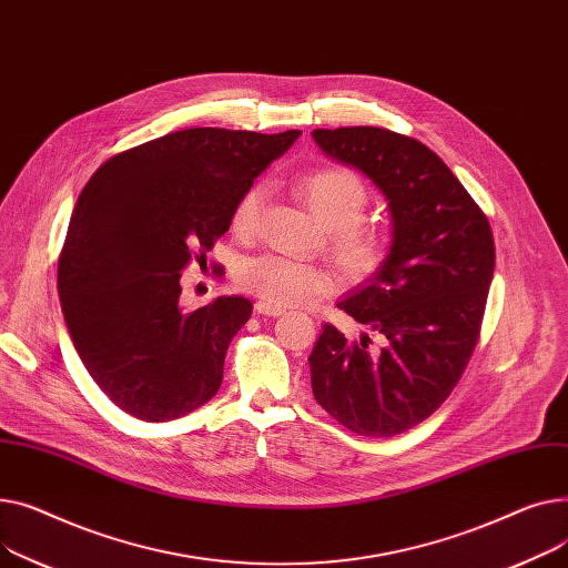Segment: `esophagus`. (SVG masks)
Here are the masks:
<instances>
[{"mask_svg":"<svg viewBox=\"0 0 568 568\" xmlns=\"http://www.w3.org/2000/svg\"><path fill=\"white\" fill-rule=\"evenodd\" d=\"M254 312L261 316H282L284 307L273 305V303H268V300H258V303L254 305Z\"/></svg>","mask_w":568,"mask_h":568,"instance_id":"obj_1","label":"esophagus"}]
</instances>
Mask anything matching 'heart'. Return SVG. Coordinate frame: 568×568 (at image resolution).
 <instances>
[{
  "label": "heart",
  "mask_w": 568,
  "mask_h": 568,
  "mask_svg": "<svg viewBox=\"0 0 568 568\" xmlns=\"http://www.w3.org/2000/svg\"><path fill=\"white\" fill-rule=\"evenodd\" d=\"M295 190L316 220L327 229V250L337 261L339 271L351 282H362L378 273L389 254L392 233L385 224L362 217L366 204H369V192H366L362 179L344 166H321V170L300 176ZM263 196L265 187L256 183L247 187L233 206L231 229L239 236H247L254 231ZM233 282L239 288L280 307L307 303V300L325 295L337 286L325 265L275 252L243 258L233 271Z\"/></svg>",
  "instance_id": "1"
}]
</instances>
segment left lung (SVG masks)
Here are the masks:
<instances>
[{"instance_id":"8db88e82","label":"left lung","mask_w":568,"mask_h":568,"mask_svg":"<svg viewBox=\"0 0 568 568\" xmlns=\"http://www.w3.org/2000/svg\"><path fill=\"white\" fill-rule=\"evenodd\" d=\"M329 158L387 199L392 247L369 284L337 303L368 332L348 342L325 323L310 355L316 402L366 438L398 436L436 413L479 339L495 243L488 217L422 142L353 125L314 130Z\"/></svg>"}]
</instances>
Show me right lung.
<instances>
[{"label":"right lung","instance_id":"obj_1","mask_svg":"<svg viewBox=\"0 0 568 568\" xmlns=\"http://www.w3.org/2000/svg\"><path fill=\"white\" fill-rule=\"evenodd\" d=\"M300 130L190 128L100 164L78 196L57 288L89 376L123 413L183 417L217 394L224 355L252 316L241 295L181 307V273L229 231L254 179Z\"/></svg>","mask_w":568,"mask_h":568}]
</instances>
